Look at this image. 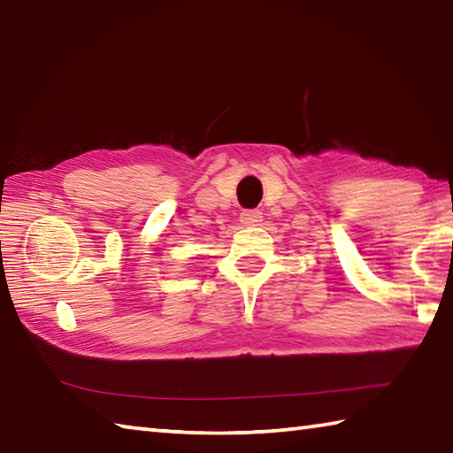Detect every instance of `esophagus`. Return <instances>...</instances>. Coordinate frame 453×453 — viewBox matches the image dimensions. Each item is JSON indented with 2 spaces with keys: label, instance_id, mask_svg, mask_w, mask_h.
<instances>
[{
  "label": "esophagus",
  "instance_id": "34e87169",
  "mask_svg": "<svg viewBox=\"0 0 453 453\" xmlns=\"http://www.w3.org/2000/svg\"><path fill=\"white\" fill-rule=\"evenodd\" d=\"M240 221H242V226H248V227L259 226L263 221V213L259 210H243L240 216Z\"/></svg>",
  "mask_w": 453,
  "mask_h": 453
}]
</instances>
